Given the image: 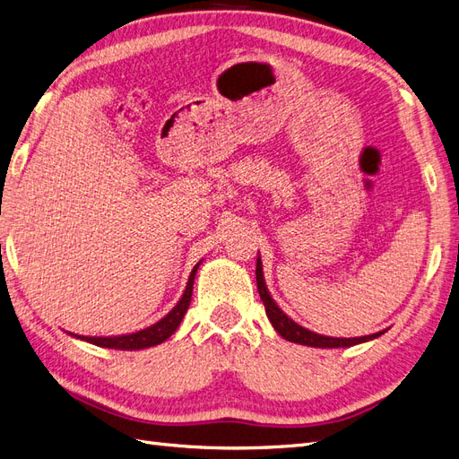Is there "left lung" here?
Listing matches in <instances>:
<instances>
[{
    "instance_id": "8db88e82",
    "label": "left lung",
    "mask_w": 459,
    "mask_h": 459,
    "mask_svg": "<svg viewBox=\"0 0 459 459\" xmlns=\"http://www.w3.org/2000/svg\"><path fill=\"white\" fill-rule=\"evenodd\" d=\"M256 285H258V293L260 299L264 302V308H266V316L272 322L273 329L280 333V335L285 341L290 342H297V344H304V346H314V349H346V346H354L359 342H368L381 337L383 333L386 331H379V333H373V335H366V337H352V339H339V337H325V335H319V333H314L307 327L299 325L297 322H293L280 307H277V302L272 299L270 290L266 287V281H264V272H262V260L260 256L256 258Z\"/></svg>"
}]
</instances>
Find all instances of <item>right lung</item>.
Segmentation results:
<instances>
[{"mask_svg": "<svg viewBox=\"0 0 459 459\" xmlns=\"http://www.w3.org/2000/svg\"><path fill=\"white\" fill-rule=\"evenodd\" d=\"M199 266L201 262H197L195 268L191 270L182 299H179L176 307L162 319H159L157 324H152L135 333H126V335H117V337H84V335H74V333H71V335L80 341L103 346V349H115V351H142V349H149V346H157L164 342L179 327V324H182V319L189 308L191 295H193V280H195Z\"/></svg>", "mask_w": 459, "mask_h": 459, "instance_id": "1", "label": "right lung"}]
</instances>
